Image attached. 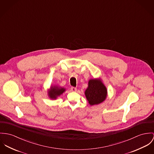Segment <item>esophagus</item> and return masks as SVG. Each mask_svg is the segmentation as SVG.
I'll use <instances>...</instances> for the list:
<instances>
[{
	"label": "esophagus",
	"mask_w": 154,
	"mask_h": 154,
	"mask_svg": "<svg viewBox=\"0 0 154 154\" xmlns=\"http://www.w3.org/2000/svg\"><path fill=\"white\" fill-rule=\"evenodd\" d=\"M70 89H71V91H73V92H75V91H76V90H77L76 88L73 87V86H72V87L70 88Z\"/></svg>",
	"instance_id": "obj_1"
}]
</instances>
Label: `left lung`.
<instances>
[{"mask_svg": "<svg viewBox=\"0 0 154 154\" xmlns=\"http://www.w3.org/2000/svg\"><path fill=\"white\" fill-rule=\"evenodd\" d=\"M85 94L89 103L94 105L101 103L106 99L107 91L101 81L91 79L89 81L88 88Z\"/></svg>", "mask_w": 154, "mask_h": 154, "instance_id": "8db88e82", "label": "left lung"}]
</instances>
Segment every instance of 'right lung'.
Returning a JSON list of instances; mask_svg holds the SVG:
<instances>
[{"label": "right lung", "mask_w": 154, "mask_h": 154, "mask_svg": "<svg viewBox=\"0 0 154 154\" xmlns=\"http://www.w3.org/2000/svg\"><path fill=\"white\" fill-rule=\"evenodd\" d=\"M65 89L64 88H58V87H52L51 88V90L49 91V96L51 99H56L57 97L60 95L63 92H65Z\"/></svg>", "instance_id": "obj_1"}]
</instances>
